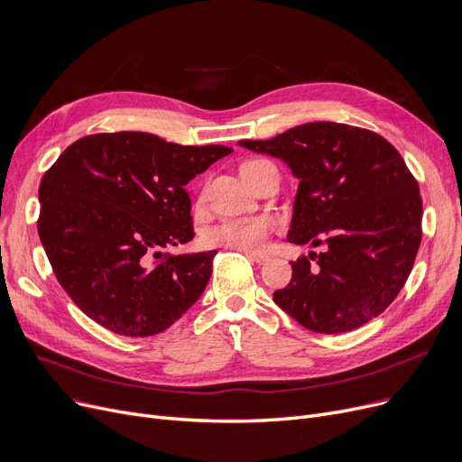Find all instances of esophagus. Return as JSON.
Masks as SVG:
<instances>
[{
	"label": "esophagus",
	"mask_w": 462,
	"mask_h": 462,
	"mask_svg": "<svg viewBox=\"0 0 462 462\" xmlns=\"http://www.w3.org/2000/svg\"><path fill=\"white\" fill-rule=\"evenodd\" d=\"M245 256H247L251 262H254V263H265V262L270 260L268 254H256V253H245Z\"/></svg>",
	"instance_id": "1"
}]
</instances>
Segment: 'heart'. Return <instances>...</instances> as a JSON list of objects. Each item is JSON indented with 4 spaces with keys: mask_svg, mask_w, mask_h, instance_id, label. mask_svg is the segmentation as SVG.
Here are the masks:
<instances>
[{
    "mask_svg": "<svg viewBox=\"0 0 462 462\" xmlns=\"http://www.w3.org/2000/svg\"><path fill=\"white\" fill-rule=\"evenodd\" d=\"M275 228L277 223L268 215L225 218V221L217 223L204 234V241L208 245L228 247L244 253H262L268 247L270 237L275 232Z\"/></svg>",
    "mask_w": 462,
    "mask_h": 462,
    "instance_id": "obj_1",
    "label": "heart"
}]
</instances>
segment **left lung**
<instances>
[{"instance_id": "1", "label": "left lung", "mask_w": 462, "mask_h": 462, "mask_svg": "<svg viewBox=\"0 0 462 462\" xmlns=\"http://www.w3.org/2000/svg\"><path fill=\"white\" fill-rule=\"evenodd\" d=\"M237 143L290 166L300 187L288 241L324 245L292 262L275 303L328 335L376 319L401 292L421 244L420 185L401 153L373 131L333 121Z\"/></svg>"}]
</instances>
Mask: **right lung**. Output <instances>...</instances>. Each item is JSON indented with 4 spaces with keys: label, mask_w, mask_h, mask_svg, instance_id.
Segmentation results:
<instances>
[{
    "label": "right lung",
    "mask_w": 462,
    "mask_h": 462,
    "mask_svg": "<svg viewBox=\"0 0 462 462\" xmlns=\"http://www.w3.org/2000/svg\"><path fill=\"white\" fill-rule=\"evenodd\" d=\"M226 145H180L150 133L89 134L39 187L37 230L58 282L91 320L124 337L172 326L211 277L217 251L168 254L194 237L185 185Z\"/></svg>",
    "instance_id": "right-lung-1"
}]
</instances>
